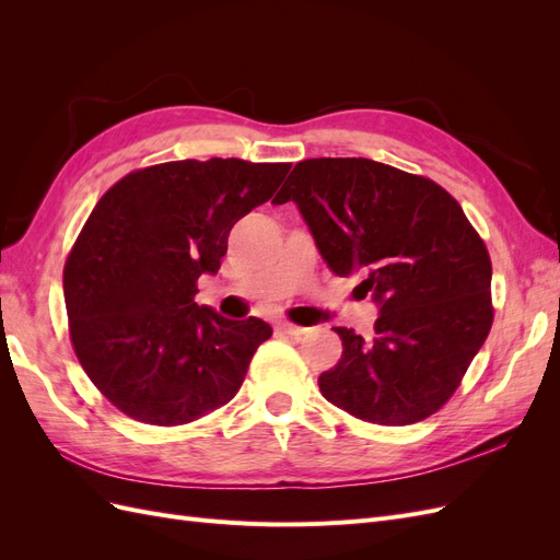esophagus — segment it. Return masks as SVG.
Here are the masks:
<instances>
[{"mask_svg": "<svg viewBox=\"0 0 560 560\" xmlns=\"http://www.w3.org/2000/svg\"><path fill=\"white\" fill-rule=\"evenodd\" d=\"M278 329H280V331H284L287 336H294V338H299V336H303V334H306V331H308L306 327H299V325H292V322H287V319L278 322Z\"/></svg>", "mask_w": 560, "mask_h": 560, "instance_id": "34e87169", "label": "esophagus"}]
</instances>
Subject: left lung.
<instances>
[{"instance_id":"1","label":"left lung","mask_w":560,"mask_h":560,"mask_svg":"<svg viewBox=\"0 0 560 560\" xmlns=\"http://www.w3.org/2000/svg\"><path fill=\"white\" fill-rule=\"evenodd\" d=\"M294 200L331 273H360L378 306L374 338L334 327L343 354L319 376L338 409L411 425L442 409L493 325L490 257L457 200L432 179L369 159L294 165Z\"/></svg>"}]
</instances>
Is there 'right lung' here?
Listing matches in <instances>:
<instances>
[{"label":"right lung","mask_w":560,"mask_h":560,"mask_svg":"<svg viewBox=\"0 0 560 560\" xmlns=\"http://www.w3.org/2000/svg\"><path fill=\"white\" fill-rule=\"evenodd\" d=\"M292 163L171 161L130 173L97 200L65 264L77 358L118 411L184 425L238 393L264 319L198 306L233 224L276 194Z\"/></svg>","instance_id":"right-lung-1"}]
</instances>
